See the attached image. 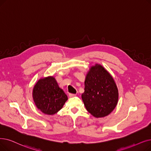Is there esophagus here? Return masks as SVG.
<instances>
[{"instance_id":"esophagus-1","label":"esophagus","mask_w":151,"mask_h":151,"mask_svg":"<svg viewBox=\"0 0 151 151\" xmlns=\"http://www.w3.org/2000/svg\"><path fill=\"white\" fill-rule=\"evenodd\" d=\"M76 96V94H72V93H70V94H69V96H70V97H75V96Z\"/></svg>"}]
</instances>
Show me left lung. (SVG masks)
Listing matches in <instances>:
<instances>
[{
  "instance_id": "1",
  "label": "left lung",
  "mask_w": 151,
  "mask_h": 151,
  "mask_svg": "<svg viewBox=\"0 0 151 151\" xmlns=\"http://www.w3.org/2000/svg\"><path fill=\"white\" fill-rule=\"evenodd\" d=\"M81 97L86 110L96 118L108 115L115 108L119 91L112 76L101 65L90 68Z\"/></svg>"
}]
</instances>
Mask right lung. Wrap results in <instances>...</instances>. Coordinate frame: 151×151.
Instances as JSON below:
<instances>
[{"instance_id":"right-lung-1","label":"right lung","mask_w":151,"mask_h":151,"mask_svg":"<svg viewBox=\"0 0 151 151\" xmlns=\"http://www.w3.org/2000/svg\"><path fill=\"white\" fill-rule=\"evenodd\" d=\"M36 107L45 114L54 115L58 112L68 99L63 89L52 76L39 80L32 91Z\"/></svg>"}]
</instances>
